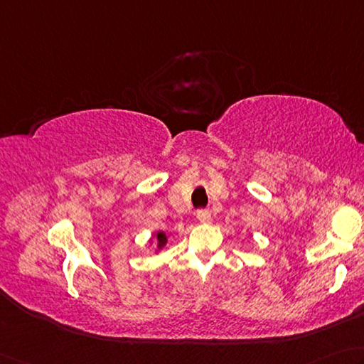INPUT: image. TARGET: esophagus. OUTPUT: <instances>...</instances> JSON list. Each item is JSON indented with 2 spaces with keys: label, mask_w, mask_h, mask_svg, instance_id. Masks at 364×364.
<instances>
[{
  "label": "esophagus",
  "mask_w": 364,
  "mask_h": 364,
  "mask_svg": "<svg viewBox=\"0 0 364 364\" xmlns=\"http://www.w3.org/2000/svg\"><path fill=\"white\" fill-rule=\"evenodd\" d=\"M196 219L203 222V224H208V222H211V213H209L208 209H200V211L196 213Z\"/></svg>",
  "instance_id": "obj_1"
}]
</instances>
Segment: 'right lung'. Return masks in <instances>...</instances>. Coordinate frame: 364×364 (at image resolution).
<instances>
[{"label": "right lung", "instance_id": "add662e5", "mask_svg": "<svg viewBox=\"0 0 364 364\" xmlns=\"http://www.w3.org/2000/svg\"><path fill=\"white\" fill-rule=\"evenodd\" d=\"M153 238H155V247H156V252L161 251L163 247L168 243V237H166L164 232H156L153 235Z\"/></svg>", "mask_w": 364, "mask_h": 364}]
</instances>
